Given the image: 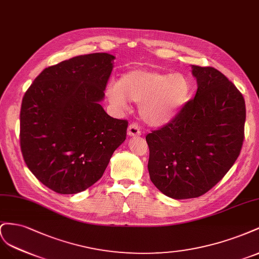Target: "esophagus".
Here are the masks:
<instances>
[{"mask_svg": "<svg viewBox=\"0 0 259 259\" xmlns=\"http://www.w3.org/2000/svg\"><path fill=\"white\" fill-rule=\"evenodd\" d=\"M127 134L129 137H138L141 136V130H140V127L137 123H130Z\"/></svg>", "mask_w": 259, "mask_h": 259, "instance_id": "34e87169", "label": "esophagus"}]
</instances>
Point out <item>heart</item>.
Instances as JSON below:
<instances>
[{"mask_svg": "<svg viewBox=\"0 0 259 259\" xmlns=\"http://www.w3.org/2000/svg\"><path fill=\"white\" fill-rule=\"evenodd\" d=\"M193 93L189 77L180 72L131 69L107 88L108 101L125 108L128 101L139 103L142 120L154 127L172 121L187 106Z\"/></svg>", "mask_w": 259, "mask_h": 259, "instance_id": "heart-1", "label": "heart"}]
</instances>
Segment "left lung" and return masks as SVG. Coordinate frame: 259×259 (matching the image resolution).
I'll use <instances>...</instances> for the list:
<instances>
[{
	"label": "left lung",
	"mask_w": 259,
	"mask_h": 259,
	"mask_svg": "<svg viewBox=\"0 0 259 259\" xmlns=\"http://www.w3.org/2000/svg\"><path fill=\"white\" fill-rule=\"evenodd\" d=\"M195 98L172 121L146 136L151 181L176 198L198 197L239 157L246 117L242 93L213 67L192 66Z\"/></svg>",
	"instance_id": "left-lung-1"
}]
</instances>
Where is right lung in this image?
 Returning a JSON list of instances; mask_svg holds the SVG:
<instances>
[{
    "mask_svg": "<svg viewBox=\"0 0 259 259\" xmlns=\"http://www.w3.org/2000/svg\"><path fill=\"white\" fill-rule=\"evenodd\" d=\"M115 56L93 53L51 66L26 91L20 149L35 178L60 194L90 188L127 136L128 121L101 106Z\"/></svg>",
    "mask_w": 259,
    "mask_h": 259,
    "instance_id": "1",
    "label": "right lung"
}]
</instances>
